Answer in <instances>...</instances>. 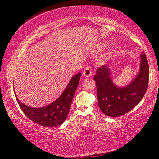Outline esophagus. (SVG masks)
Segmentation results:
<instances>
[{
  "instance_id": "1",
  "label": "esophagus",
  "mask_w": 159,
  "mask_h": 159,
  "mask_svg": "<svg viewBox=\"0 0 159 159\" xmlns=\"http://www.w3.org/2000/svg\"><path fill=\"white\" fill-rule=\"evenodd\" d=\"M92 69H91V68L90 66H86L84 71H83V75L85 77H90L91 76H92Z\"/></svg>"
}]
</instances>
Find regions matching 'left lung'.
Here are the masks:
<instances>
[{
	"instance_id": "obj_1",
	"label": "left lung",
	"mask_w": 159,
	"mask_h": 159,
	"mask_svg": "<svg viewBox=\"0 0 159 159\" xmlns=\"http://www.w3.org/2000/svg\"><path fill=\"white\" fill-rule=\"evenodd\" d=\"M149 64L144 52L140 55V66L138 74L124 87H118L111 79L109 66L103 65L97 70L94 80L97 86L99 107L104 114L118 117L138 105L148 87Z\"/></svg>"
}]
</instances>
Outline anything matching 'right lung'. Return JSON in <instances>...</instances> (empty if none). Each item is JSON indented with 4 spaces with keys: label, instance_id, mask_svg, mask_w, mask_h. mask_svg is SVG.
Listing matches in <instances>:
<instances>
[{
    "label": "right lung",
    "instance_id": "add662e5",
    "mask_svg": "<svg viewBox=\"0 0 159 159\" xmlns=\"http://www.w3.org/2000/svg\"><path fill=\"white\" fill-rule=\"evenodd\" d=\"M81 74L71 78L65 90L52 103L47 106L34 108L21 103L16 96L21 109L29 119L44 127H55L64 123L68 116L74 93L79 85Z\"/></svg>",
    "mask_w": 159,
    "mask_h": 159
}]
</instances>
